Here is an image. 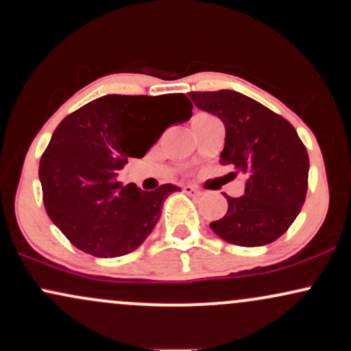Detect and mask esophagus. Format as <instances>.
I'll use <instances>...</instances> for the list:
<instances>
[{
  "label": "esophagus",
  "instance_id": "esophagus-1",
  "mask_svg": "<svg viewBox=\"0 0 351 351\" xmlns=\"http://www.w3.org/2000/svg\"><path fill=\"white\" fill-rule=\"evenodd\" d=\"M183 191L188 193V195H201V191L195 184H186V186H183Z\"/></svg>",
  "mask_w": 351,
  "mask_h": 351
}]
</instances>
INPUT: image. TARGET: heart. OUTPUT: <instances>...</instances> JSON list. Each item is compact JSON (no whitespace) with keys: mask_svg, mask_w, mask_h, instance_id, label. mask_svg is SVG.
Instances as JSON below:
<instances>
[{"mask_svg":"<svg viewBox=\"0 0 351 351\" xmlns=\"http://www.w3.org/2000/svg\"><path fill=\"white\" fill-rule=\"evenodd\" d=\"M196 117H204V114H199V115H196Z\"/></svg>","mask_w":351,"mask_h":351,"instance_id":"b5f03b06","label":"heart"}]
</instances>
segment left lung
Segmentation results:
<instances>
[{"label": "left lung", "instance_id": "8db88e82", "mask_svg": "<svg viewBox=\"0 0 351 351\" xmlns=\"http://www.w3.org/2000/svg\"><path fill=\"white\" fill-rule=\"evenodd\" d=\"M195 106L226 128L221 165L245 175L244 195L209 226L226 243L271 244L299 216L308 186V153L284 117L236 90L189 92ZM232 173V175H236Z\"/></svg>", "mask_w": 351, "mask_h": 351}]
</instances>
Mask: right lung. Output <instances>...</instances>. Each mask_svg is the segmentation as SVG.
Wrapping results in <instances>:
<instances>
[{"label":"right lung","mask_w":351,"mask_h":351,"mask_svg":"<svg viewBox=\"0 0 351 351\" xmlns=\"http://www.w3.org/2000/svg\"><path fill=\"white\" fill-rule=\"evenodd\" d=\"M184 94L104 95L67 115L39 162L47 216L80 251L119 257L135 251L180 191H143L117 180L128 158H143L171 123L191 119Z\"/></svg>","instance_id":"obj_1"}]
</instances>
